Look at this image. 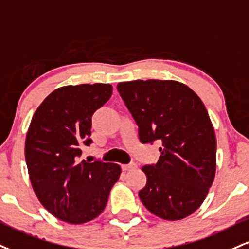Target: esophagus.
<instances>
[{
  "label": "esophagus",
  "mask_w": 249,
  "mask_h": 249,
  "mask_svg": "<svg viewBox=\"0 0 249 249\" xmlns=\"http://www.w3.org/2000/svg\"><path fill=\"white\" fill-rule=\"evenodd\" d=\"M123 170H132V169H136L137 168V164L136 163H128V164H123L122 166Z\"/></svg>",
  "instance_id": "obj_1"
}]
</instances>
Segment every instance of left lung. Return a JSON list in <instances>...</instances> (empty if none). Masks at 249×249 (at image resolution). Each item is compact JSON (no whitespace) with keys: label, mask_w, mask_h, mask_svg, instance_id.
I'll return each mask as SVG.
<instances>
[{"label":"left lung","mask_w":249,"mask_h":249,"mask_svg":"<svg viewBox=\"0 0 249 249\" xmlns=\"http://www.w3.org/2000/svg\"><path fill=\"white\" fill-rule=\"evenodd\" d=\"M142 143L161 142L158 162L143 166L142 204L164 220H181L204 202L215 175L217 140L205 106L184 83L173 80L119 82Z\"/></svg>","instance_id":"left-lung-1"}]
</instances>
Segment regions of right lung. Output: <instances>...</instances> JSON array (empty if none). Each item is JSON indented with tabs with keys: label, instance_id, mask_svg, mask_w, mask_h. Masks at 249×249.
<instances>
[{
	"label": "right lung",
	"instance_id": "right-lung-1",
	"mask_svg": "<svg viewBox=\"0 0 249 249\" xmlns=\"http://www.w3.org/2000/svg\"><path fill=\"white\" fill-rule=\"evenodd\" d=\"M109 83L65 86L36 110L26 133L25 160L34 191L50 213L70 224L88 223L106 208L122 168L81 160L89 146L91 117L109 101Z\"/></svg>",
	"mask_w": 249,
	"mask_h": 249
}]
</instances>
